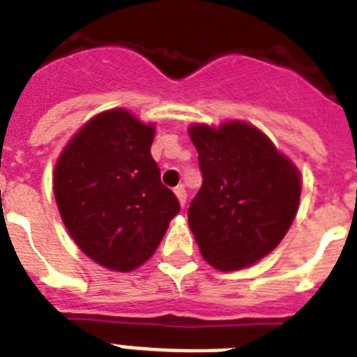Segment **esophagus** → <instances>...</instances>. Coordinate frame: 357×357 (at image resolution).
Returning <instances> with one entry per match:
<instances>
[{"label": "esophagus", "mask_w": 357, "mask_h": 357, "mask_svg": "<svg viewBox=\"0 0 357 357\" xmlns=\"http://www.w3.org/2000/svg\"><path fill=\"white\" fill-rule=\"evenodd\" d=\"M174 195H176V198H178L179 206L185 207V204H187V190H185L183 187L179 185V187H176V189H174Z\"/></svg>", "instance_id": "obj_1"}]
</instances>
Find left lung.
<instances>
[{"mask_svg": "<svg viewBox=\"0 0 357 357\" xmlns=\"http://www.w3.org/2000/svg\"><path fill=\"white\" fill-rule=\"evenodd\" d=\"M202 189L190 202L189 228L204 259L231 272L271 254L300 204V172L261 129L243 120L192 123Z\"/></svg>", "mask_w": 357, "mask_h": 357, "instance_id": "left-lung-1", "label": "left lung"}]
</instances>
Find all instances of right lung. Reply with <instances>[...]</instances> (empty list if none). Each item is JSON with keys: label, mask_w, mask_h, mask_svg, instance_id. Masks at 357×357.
I'll list each match as a JSON object with an SVG mask.
<instances>
[{"label": "right lung", "mask_w": 357, "mask_h": 357, "mask_svg": "<svg viewBox=\"0 0 357 357\" xmlns=\"http://www.w3.org/2000/svg\"><path fill=\"white\" fill-rule=\"evenodd\" d=\"M153 123L126 109L103 111L64 146L53 195L74 243L98 265L135 271L150 259L179 213L151 157Z\"/></svg>", "instance_id": "1"}]
</instances>
